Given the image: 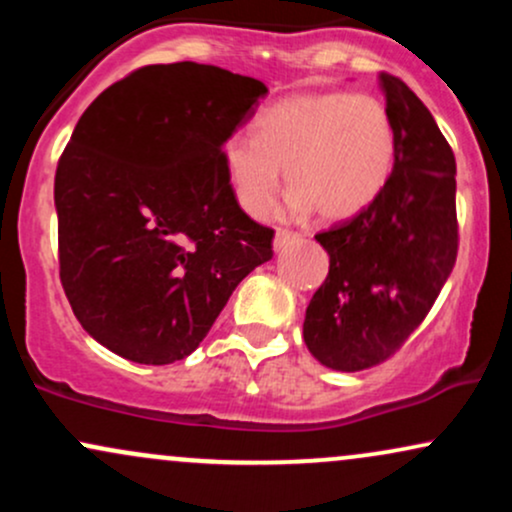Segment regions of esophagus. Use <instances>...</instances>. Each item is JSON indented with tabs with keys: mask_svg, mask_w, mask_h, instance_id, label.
<instances>
[{
	"mask_svg": "<svg viewBox=\"0 0 512 512\" xmlns=\"http://www.w3.org/2000/svg\"><path fill=\"white\" fill-rule=\"evenodd\" d=\"M301 240H303V233L289 231V228H279V231H276V236H274V248L281 250V248H286V245H291V243H301Z\"/></svg>",
	"mask_w": 512,
	"mask_h": 512,
	"instance_id": "34e87169",
	"label": "esophagus"
}]
</instances>
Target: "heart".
<instances>
[{
  "label": "heart",
  "instance_id": "obj_1",
  "mask_svg": "<svg viewBox=\"0 0 512 512\" xmlns=\"http://www.w3.org/2000/svg\"><path fill=\"white\" fill-rule=\"evenodd\" d=\"M397 134L390 110L370 93H298L264 108L252 134L238 132L221 149L238 204L267 216L281 190V168L293 209L322 219H349L383 192L395 166Z\"/></svg>",
  "mask_w": 512,
  "mask_h": 512
}]
</instances>
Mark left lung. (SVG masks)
<instances>
[{
  "label": "left lung",
  "instance_id": "1",
  "mask_svg": "<svg viewBox=\"0 0 512 512\" xmlns=\"http://www.w3.org/2000/svg\"><path fill=\"white\" fill-rule=\"evenodd\" d=\"M395 122L387 185L354 219L317 233L330 274L305 310L303 339L322 366L356 373L387 361L426 320L455 267V154L399 76L378 74Z\"/></svg>",
  "mask_w": 512,
  "mask_h": 512
}]
</instances>
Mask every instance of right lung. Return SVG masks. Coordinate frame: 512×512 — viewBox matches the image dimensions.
Returning a JSON list of instances; mask_svg holds the SVG:
<instances>
[{
    "instance_id": "right-lung-1",
    "label": "right lung",
    "mask_w": 512,
    "mask_h": 512,
    "mask_svg": "<svg viewBox=\"0 0 512 512\" xmlns=\"http://www.w3.org/2000/svg\"><path fill=\"white\" fill-rule=\"evenodd\" d=\"M264 93L211 64H146L76 122L55 173L60 281L81 327L117 356H190L272 260L274 228L240 209L221 161Z\"/></svg>"
}]
</instances>
